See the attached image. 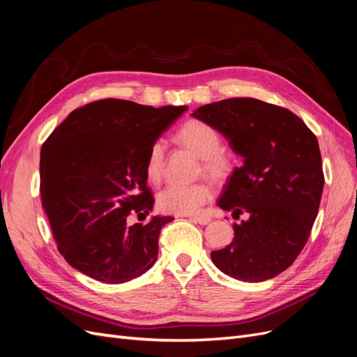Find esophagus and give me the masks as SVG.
<instances>
[{"label":"esophagus","instance_id":"obj_1","mask_svg":"<svg viewBox=\"0 0 357 357\" xmlns=\"http://www.w3.org/2000/svg\"><path fill=\"white\" fill-rule=\"evenodd\" d=\"M190 219L198 222L199 225H207L211 222V218H208V215H193V218H190Z\"/></svg>","mask_w":357,"mask_h":357}]
</instances>
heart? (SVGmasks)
<instances>
[{
    "label": "heart",
    "instance_id": "b5f03b06",
    "mask_svg": "<svg viewBox=\"0 0 357 357\" xmlns=\"http://www.w3.org/2000/svg\"><path fill=\"white\" fill-rule=\"evenodd\" d=\"M178 142L190 149L202 160V169L215 181H226L236 169V159L222 150V137L213 126L192 119L177 131ZM165 169V146L155 142L149 149L146 159V174L150 181H159ZM213 198V188L205 181L181 185L171 183L159 192L158 207L172 214L197 213L204 204Z\"/></svg>",
    "mask_w": 357,
    "mask_h": 357
}]
</instances>
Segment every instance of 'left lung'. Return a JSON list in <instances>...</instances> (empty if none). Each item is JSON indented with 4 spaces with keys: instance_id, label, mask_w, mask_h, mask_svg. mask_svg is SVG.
<instances>
[{
    "instance_id": "8db88e82",
    "label": "left lung",
    "mask_w": 357,
    "mask_h": 357,
    "mask_svg": "<svg viewBox=\"0 0 357 357\" xmlns=\"http://www.w3.org/2000/svg\"><path fill=\"white\" fill-rule=\"evenodd\" d=\"M192 116L244 159L218 204L248 219L234 225L231 244L211 252L213 264L248 283L278 275L302 252L319 213L325 176L316 135L290 110L255 98L222 100Z\"/></svg>"
}]
</instances>
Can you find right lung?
<instances>
[{
  "label": "right lung",
  "mask_w": 357,
  "mask_h": 357,
  "mask_svg": "<svg viewBox=\"0 0 357 357\" xmlns=\"http://www.w3.org/2000/svg\"><path fill=\"white\" fill-rule=\"evenodd\" d=\"M186 105L155 109L107 98L68 114L40 153L43 208L63 259L98 282L119 284L144 274L158 259L160 229L171 215L129 225L149 214V149Z\"/></svg>",
  "instance_id": "1"
}]
</instances>
